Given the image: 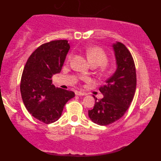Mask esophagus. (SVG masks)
Listing matches in <instances>:
<instances>
[{"instance_id": "34e87169", "label": "esophagus", "mask_w": 161, "mask_h": 161, "mask_svg": "<svg viewBox=\"0 0 161 161\" xmlns=\"http://www.w3.org/2000/svg\"><path fill=\"white\" fill-rule=\"evenodd\" d=\"M75 95H78V96H83V95H86V93L82 92H75Z\"/></svg>"}]
</instances>
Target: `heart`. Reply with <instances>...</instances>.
<instances>
[{
	"label": "heart",
	"instance_id": "heart-1",
	"mask_svg": "<svg viewBox=\"0 0 161 161\" xmlns=\"http://www.w3.org/2000/svg\"><path fill=\"white\" fill-rule=\"evenodd\" d=\"M86 55L89 62L92 64H96L97 66L104 65L107 64L108 60V55L104 50L100 47H97V46L88 47L86 50ZM72 57H73V53H69L67 57L68 61L71 60Z\"/></svg>",
	"mask_w": 161,
	"mask_h": 161
}]
</instances>
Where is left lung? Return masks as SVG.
<instances>
[{"label":"left lung","mask_w":161,"mask_h":161,"mask_svg":"<svg viewBox=\"0 0 161 161\" xmlns=\"http://www.w3.org/2000/svg\"><path fill=\"white\" fill-rule=\"evenodd\" d=\"M116 69L106 84L99 88L104 95L95 97V104L88 110V116L94 123L107 125L118 120L125 114L133 99L136 88V71L134 60L127 47L116 42L113 45Z\"/></svg>","instance_id":"obj_1"}]
</instances>
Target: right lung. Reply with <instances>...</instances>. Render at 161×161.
Instances as JSON below:
<instances>
[{
    "label": "right lung",
    "mask_w": 161,
    "mask_h": 161,
    "mask_svg": "<svg viewBox=\"0 0 161 161\" xmlns=\"http://www.w3.org/2000/svg\"><path fill=\"white\" fill-rule=\"evenodd\" d=\"M66 40H55L37 48L28 59L20 82L25 108L33 117L46 124L58 120L64 105L75 97L73 92L56 88L52 77L61 71L69 50Z\"/></svg>",
    "instance_id": "obj_1"
}]
</instances>
